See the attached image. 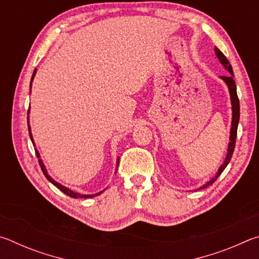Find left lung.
Listing matches in <instances>:
<instances>
[{"instance_id": "8db88e82", "label": "left lung", "mask_w": 259, "mask_h": 259, "mask_svg": "<svg viewBox=\"0 0 259 259\" xmlns=\"http://www.w3.org/2000/svg\"><path fill=\"white\" fill-rule=\"evenodd\" d=\"M214 52H216L217 58L221 61L223 66H224L227 71L231 73V75L227 76H221L222 80H224L225 83L229 87L230 90V95H231V103H232V126H231V136H230V143H229V148H227V155L226 159L224 161V163L221 165V168L218 169V171L216 174L214 178H212L211 181L205 183L202 187H200L201 190L202 188H205L211 185L214 181L221 176V174L224 171V169L227 166V164L230 163V161L232 159V155H233L234 152V147H235V140H236V133H238V124H239V120H240V102L238 98V94H236V85L234 82V75H233V69H232V66L230 65V61L227 60L224 54L218 49V48H214Z\"/></svg>"}]
</instances>
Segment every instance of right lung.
<instances>
[{
	"mask_svg": "<svg viewBox=\"0 0 259 259\" xmlns=\"http://www.w3.org/2000/svg\"><path fill=\"white\" fill-rule=\"evenodd\" d=\"M35 73H36V69H34V72H33L32 81H33V78H34ZM30 87H32V82H30ZM27 114H29V109H28V113H27ZM27 120H28V119H27ZM27 123H28V122H27ZM28 131H29V137H30V140H32V143L34 144L33 136H32V133H30L29 123H28ZM35 154H36V156L38 157V163H40V166H41V169H42V172L45 174V176L47 177L48 181H49L50 183L54 184V185H55L56 187H58L61 192L65 193V194L68 195V196H71V198H74V199H77V198H85V199H87V198H94V196H97V195H99V194H102V193L104 192V191H102V192L97 193V194H88V195H87V194H80V193H76V192H74V191H72V190H69V188H67V187L63 186V185H61V184H59V183H57L56 181H54V179H52V178L49 176V175H48V171H47L46 166H45V164H43L42 160L40 159V154H38V152H37V151H35ZM116 165H119V160H117V164H116Z\"/></svg>",
	"mask_w": 259,
	"mask_h": 259,
	"instance_id": "1",
	"label": "right lung"
}]
</instances>
